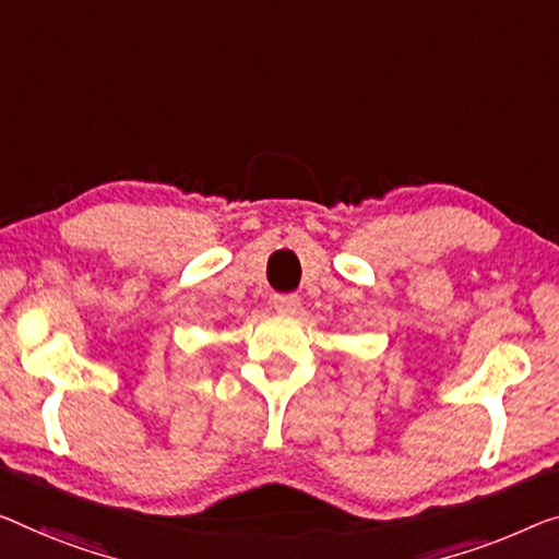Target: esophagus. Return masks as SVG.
Masks as SVG:
<instances>
[{
  "mask_svg": "<svg viewBox=\"0 0 559 559\" xmlns=\"http://www.w3.org/2000/svg\"><path fill=\"white\" fill-rule=\"evenodd\" d=\"M298 306H301V301H298V296H294V294H276V296H273V308H276V311L283 313V316L296 313Z\"/></svg>",
  "mask_w": 559,
  "mask_h": 559,
  "instance_id": "1",
  "label": "esophagus"
}]
</instances>
